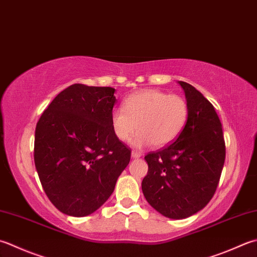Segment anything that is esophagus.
<instances>
[{"instance_id":"esophagus-1","label":"esophagus","mask_w":257,"mask_h":257,"mask_svg":"<svg viewBox=\"0 0 257 257\" xmlns=\"http://www.w3.org/2000/svg\"><path fill=\"white\" fill-rule=\"evenodd\" d=\"M143 156V154L142 153H139V152H135V150H133L132 152V157L133 158H140Z\"/></svg>"}]
</instances>
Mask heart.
<instances>
[{
	"mask_svg": "<svg viewBox=\"0 0 257 257\" xmlns=\"http://www.w3.org/2000/svg\"><path fill=\"white\" fill-rule=\"evenodd\" d=\"M189 117V105L180 95L156 89L130 94L123 108H114L110 117L113 134L120 142L133 140L136 147L153 144L156 148L170 145L183 133Z\"/></svg>",
	"mask_w": 257,
	"mask_h": 257,
	"instance_id": "1",
	"label": "heart"
}]
</instances>
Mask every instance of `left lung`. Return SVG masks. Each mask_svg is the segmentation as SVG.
<instances>
[{"label":"left lung","instance_id":"8db88e82","mask_svg":"<svg viewBox=\"0 0 257 257\" xmlns=\"http://www.w3.org/2000/svg\"><path fill=\"white\" fill-rule=\"evenodd\" d=\"M189 117L175 142L145 157L142 188L149 205L165 217L184 219L202 210L215 194L225 162L222 123L210 103L192 84L178 81Z\"/></svg>","mask_w":257,"mask_h":257}]
</instances>
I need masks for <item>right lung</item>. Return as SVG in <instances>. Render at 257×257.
<instances>
[{"label": "right lung", "mask_w": 257, "mask_h": 257, "mask_svg": "<svg viewBox=\"0 0 257 257\" xmlns=\"http://www.w3.org/2000/svg\"><path fill=\"white\" fill-rule=\"evenodd\" d=\"M114 89L75 83L55 97L35 128L34 164L48 198L60 212L83 217L113 193L130 162L115 137Z\"/></svg>", "instance_id": "right-lung-1"}]
</instances>
